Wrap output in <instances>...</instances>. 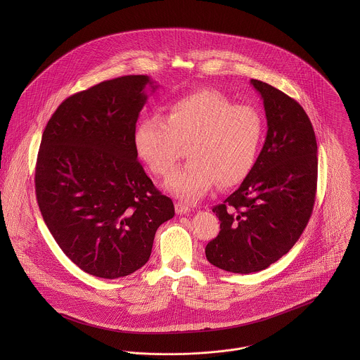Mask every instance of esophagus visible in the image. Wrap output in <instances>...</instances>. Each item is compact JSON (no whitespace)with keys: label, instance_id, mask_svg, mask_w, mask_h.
Instances as JSON below:
<instances>
[{"label":"esophagus","instance_id":"34e87169","mask_svg":"<svg viewBox=\"0 0 360 360\" xmlns=\"http://www.w3.org/2000/svg\"><path fill=\"white\" fill-rule=\"evenodd\" d=\"M174 209H176V213H177V214H186V213L190 212V206L186 205V204H183V202H176Z\"/></svg>","mask_w":360,"mask_h":360}]
</instances>
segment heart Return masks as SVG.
<instances>
[{
    "instance_id": "b5f03b06",
    "label": "heart",
    "mask_w": 360,
    "mask_h": 360,
    "mask_svg": "<svg viewBox=\"0 0 360 360\" xmlns=\"http://www.w3.org/2000/svg\"><path fill=\"white\" fill-rule=\"evenodd\" d=\"M257 108L202 90L170 103L165 119L148 115L134 130V147L156 176H169L187 146L190 160L166 183L184 201H198L219 181L230 187L252 170L263 139Z\"/></svg>"
}]
</instances>
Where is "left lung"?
<instances>
[{
  "label": "left lung",
  "mask_w": 360,
  "mask_h": 360,
  "mask_svg": "<svg viewBox=\"0 0 360 360\" xmlns=\"http://www.w3.org/2000/svg\"><path fill=\"white\" fill-rule=\"evenodd\" d=\"M267 120L263 148L248 176L223 204L206 259L231 273L260 271L285 255L308 224L317 184L316 136L304 108L273 86L251 80Z\"/></svg>",
  "instance_id": "1"
}]
</instances>
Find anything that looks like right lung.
Segmentation results:
<instances>
[{"instance_id":"add662e5","label":"right lung","mask_w":360,"mask_h":360,"mask_svg":"<svg viewBox=\"0 0 360 360\" xmlns=\"http://www.w3.org/2000/svg\"><path fill=\"white\" fill-rule=\"evenodd\" d=\"M144 75L106 80L60 103L43 133L36 195L59 248L101 278L143 267L158 227L174 216L139 162L134 130L147 103Z\"/></svg>"}]
</instances>
